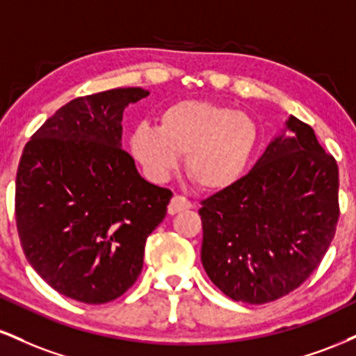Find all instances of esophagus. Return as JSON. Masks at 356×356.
<instances>
[{"label": "esophagus", "instance_id": "1", "mask_svg": "<svg viewBox=\"0 0 356 356\" xmlns=\"http://www.w3.org/2000/svg\"><path fill=\"white\" fill-rule=\"evenodd\" d=\"M191 207H192V202L189 199L184 197V195H174V197L170 199V204L169 207H167V211H169V214H177V212L191 209Z\"/></svg>", "mask_w": 356, "mask_h": 356}]
</instances>
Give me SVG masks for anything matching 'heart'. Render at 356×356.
<instances>
[{
    "mask_svg": "<svg viewBox=\"0 0 356 356\" xmlns=\"http://www.w3.org/2000/svg\"><path fill=\"white\" fill-rule=\"evenodd\" d=\"M257 125L248 113L201 100L170 105L159 129L138 125L130 149L155 181H164L186 157L191 181L204 191H222L238 182L254 154Z\"/></svg>",
    "mask_w": 356,
    "mask_h": 356,
    "instance_id": "1",
    "label": "heart"
}]
</instances>
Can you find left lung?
Masks as SVG:
<instances>
[{
  "label": "left lung",
  "instance_id": "1",
  "mask_svg": "<svg viewBox=\"0 0 356 356\" xmlns=\"http://www.w3.org/2000/svg\"><path fill=\"white\" fill-rule=\"evenodd\" d=\"M244 177L201 202V259L234 301L263 305L320 266L340 218L338 165L296 117Z\"/></svg>",
  "mask_w": 356,
  "mask_h": 356
}]
</instances>
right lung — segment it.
<instances>
[{"instance_id": "right-lung-1", "label": "right lung", "mask_w": 356, "mask_h": 356, "mask_svg": "<svg viewBox=\"0 0 356 356\" xmlns=\"http://www.w3.org/2000/svg\"><path fill=\"white\" fill-rule=\"evenodd\" d=\"M149 95L113 88L56 110L24 145L15 216L28 263L53 289L102 305L137 281L145 241L172 192L137 172L122 149V113Z\"/></svg>"}]
</instances>
